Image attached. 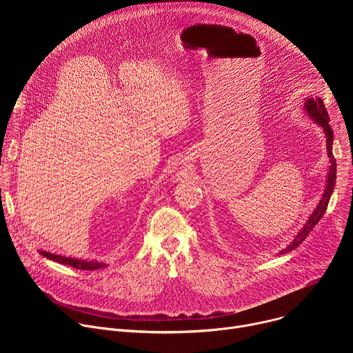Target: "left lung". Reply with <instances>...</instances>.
Instances as JSON below:
<instances>
[{
	"mask_svg": "<svg viewBox=\"0 0 353 353\" xmlns=\"http://www.w3.org/2000/svg\"><path fill=\"white\" fill-rule=\"evenodd\" d=\"M305 110L306 113L319 124L323 127L324 132H325V137H327V150H328V158H330V172H328V180H327V187H325V191L323 194V198L320 199V203L317 205V208L314 210V212L310 215L309 221L306 222V225L301 228V230L296 234L294 240L285 248L282 250L279 254H285L288 253V251H292L293 248H296L301 241H303L309 233L313 230V228L320 222V219L323 218V215L325 214L327 211V207H328V203H330V198H331V194L334 191V187H335V179H336V162L334 159V155H332V138H334V132H332V128L330 125V116L327 113V109L323 103V100L320 97H316V99H309L307 102L305 103Z\"/></svg>",
	"mask_w": 353,
	"mask_h": 353,
	"instance_id": "left-lung-1",
	"label": "left lung"
}]
</instances>
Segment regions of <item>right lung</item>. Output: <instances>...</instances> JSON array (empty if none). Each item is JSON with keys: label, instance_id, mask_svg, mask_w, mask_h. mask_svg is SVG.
<instances>
[{"label": "right lung", "instance_id": "1", "mask_svg": "<svg viewBox=\"0 0 353 353\" xmlns=\"http://www.w3.org/2000/svg\"><path fill=\"white\" fill-rule=\"evenodd\" d=\"M40 254L48 260H53L56 263L64 264V265H70L72 268L77 270H85V271H93V270H99L106 267V264L103 263H97V261H82V260H77V259H70V257H63V256H57V254H52L47 253V251H40Z\"/></svg>", "mask_w": 353, "mask_h": 353}]
</instances>
